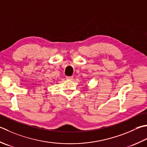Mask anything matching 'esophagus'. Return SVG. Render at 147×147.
Masks as SVG:
<instances>
[{
  "label": "esophagus",
  "instance_id": "1",
  "mask_svg": "<svg viewBox=\"0 0 147 147\" xmlns=\"http://www.w3.org/2000/svg\"><path fill=\"white\" fill-rule=\"evenodd\" d=\"M66 79L68 80H73V76H66Z\"/></svg>",
  "mask_w": 147,
  "mask_h": 147
}]
</instances>
